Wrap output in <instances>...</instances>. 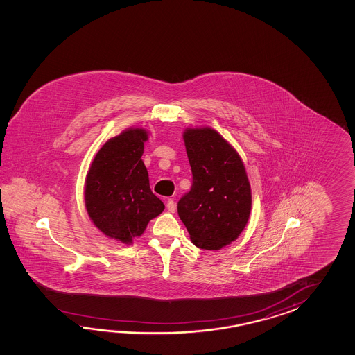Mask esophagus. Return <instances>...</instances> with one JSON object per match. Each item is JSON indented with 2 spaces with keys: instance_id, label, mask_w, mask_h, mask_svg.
I'll return each mask as SVG.
<instances>
[{
  "instance_id": "obj_1",
  "label": "esophagus",
  "mask_w": 355,
  "mask_h": 355,
  "mask_svg": "<svg viewBox=\"0 0 355 355\" xmlns=\"http://www.w3.org/2000/svg\"><path fill=\"white\" fill-rule=\"evenodd\" d=\"M166 207L168 211L175 213V211H176V204H175L174 199H168L166 202Z\"/></svg>"
}]
</instances>
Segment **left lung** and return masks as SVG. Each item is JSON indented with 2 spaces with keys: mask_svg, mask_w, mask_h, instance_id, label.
Wrapping results in <instances>:
<instances>
[{
  "mask_svg": "<svg viewBox=\"0 0 355 355\" xmlns=\"http://www.w3.org/2000/svg\"><path fill=\"white\" fill-rule=\"evenodd\" d=\"M184 142L193 185L178 213L196 248L219 250L234 241L249 220L251 188L240 155L209 127L187 128Z\"/></svg>",
  "mask_w": 355,
  "mask_h": 355,
  "instance_id": "8db88e82",
  "label": "left lung"
}]
</instances>
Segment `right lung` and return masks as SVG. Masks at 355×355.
I'll return each instance as SVG.
<instances>
[{
	"instance_id": "right-lung-1",
	"label": "right lung",
	"mask_w": 355,
	"mask_h": 355,
	"mask_svg": "<svg viewBox=\"0 0 355 355\" xmlns=\"http://www.w3.org/2000/svg\"><path fill=\"white\" fill-rule=\"evenodd\" d=\"M147 139L142 128H129L110 138L92 159L85 181V205L92 223L127 245L165 209L151 191L141 159Z\"/></svg>"
}]
</instances>
